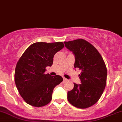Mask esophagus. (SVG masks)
<instances>
[{
	"label": "esophagus",
	"instance_id": "34e87169",
	"mask_svg": "<svg viewBox=\"0 0 122 122\" xmlns=\"http://www.w3.org/2000/svg\"><path fill=\"white\" fill-rule=\"evenodd\" d=\"M67 79H66V78H65V77H64V78H63V81H67Z\"/></svg>",
	"mask_w": 122,
	"mask_h": 122
}]
</instances>
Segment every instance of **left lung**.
I'll return each mask as SVG.
<instances>
[{
  "label": "left lung",
  "instance_id": "8db88e82",
  "mask_svg": "<svg viewBox=\"0 0 122 122\" xmlns=\"http://www.w3.org/2000/svg\"><path fill=\"white\" fill-rule=\"evenodd\" d=\"M64 43L75 56L74 67L81 70L78 76L81 84L74 83L73 90L67 92V99L76 108H89L97 102L105 88V63L97 49L87 41L78 39Z\"/></svg>",
  "mask_w": 122,
  "mask_h": 122
}]
</instances>
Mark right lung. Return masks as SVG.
<instances>
[{
	"mask_svg": "<svg viewBox=\"0 0 122 122\" xmlns=\"http://www.w3.org/2000/svg\"><path fill=\"white\" fill-rule=\"evenodd\" d=\"M63 47L62 42H35L21 56L15 67L14 80L26 103L41 107L52 100L53 89L63 80L61 76L45 74L46 67L52 66L53 56Z\"/></svg>",
	"mask_w": 122,
	"mask_h": 122,
	"instance_id": "obj_1",
	"label": "right lung"
}]
</instances>
